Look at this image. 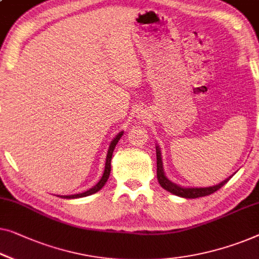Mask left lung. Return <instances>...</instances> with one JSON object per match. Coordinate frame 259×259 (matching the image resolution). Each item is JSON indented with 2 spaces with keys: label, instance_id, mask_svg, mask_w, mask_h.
Instances as JSON below:
<instances>
[{
  "label": "left lung",
  "instance_id": "1",
  "mask_svg": "<svg viewBox=\"0 0 259 259\" xmlns=\"http://www.w3.org/2000/svg\"><path fill=\"white\" fill-rule=\"evenodd\" d=\"M156 176L157 181H159L160 186L162 187L163 189H166L167 192L176 195V196L185 197V198H197L202 196H207V195H210L219 190L221 187H223L226 183L229 181L231 176L224 180L219 185L212 186V187H203V188H196V187H181L176 183L171 182L169 179L164 175L163 171V164H162V159H161V151L159 146H156Z\"/></svg>",
  "mask_w": 259,
  "mask_h": 259
}]
</instances>
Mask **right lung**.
<instances>
[{
    "label": "right lung",
    "instance_id": "add662e5",
    "mask_svg": "<svg viewBox=\"0 0 259 259\" xmlns=\"http://www.w3.org/2000/svg\"><path fill=\"white\" fill-rule=\"evenodd\" d=\"M123 134V131L121 132H119L113 140L111 141L110 144V147H108V151H107V155H106V162H105V169H104V174L102 176V179L99 180L98 183H97L96 186H93L92 188H90L89 190H86L84 193H80V194H74V195H62V196L59 197H63V198H79V197H85V196H90V195L95 194L97 192H99L100 189L103 188L105 186V183L107 182L108 178H110V173H111V160H112V155H113V151L115 148V146H117L118 141L120 140V138L122 137Z\"/></svg>",
    "mask_w": 259,
    "mask_h": 259
}]
</instances>
